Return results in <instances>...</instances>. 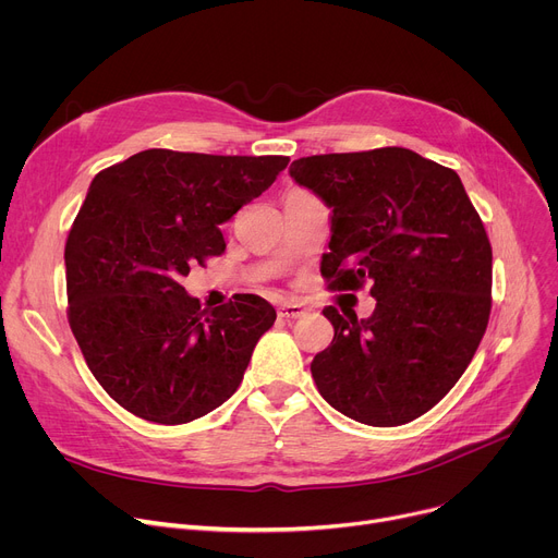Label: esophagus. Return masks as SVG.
Masks as SVG:
<instances>
[{
	"instance_id": "34e87169",
	"label": "esophagus",
	"mask_w": 558,
	"mask_h": 558,
	"mask_svg": "<svg viewBox=\"0 0 558 558\" xmlns=\"http://www.w3.org/2000/svg\"><path fill=\"white\" fill-rule=\"evenodd\" d=\"M307 312L301 307V305H296V303H282L280 307H278V316L280 318H284V320H294V318H303Z\"/></svg>"
}]
</instances>
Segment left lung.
Returning a JSON list of instances; mask_svg holds the SVG:
<instances>
[{"label":"left lung","mask_w":558,"mask_h":558,"mask_svg":"<svg viewBox=\"0 0 558 558\" xmlns=\"http://www.w3.org/2000/svg\"><path fill=\"white\" fill-rule=\"evenodd\" d=\"M291 179L332 208L320 274L371 284L366 320L324 314L332 343L312 362L318 393L373 427L423 416L471 364L490 316L493 251L457 171L402 146L299 158Z\"/></svg>","instance_id":"obj_1"}]
</instances>
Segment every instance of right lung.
<instances>
[{"label": "right lung", "instance_id": "obj_1", "mask_svg": "<svg viewBox=\"0 0 558 558\" xmlns=\"http://www.w3.org/2000/svg\"><path fill=\"white\" fill-rule=\"evenodd\" d=\"M287 162L146 149L95 175L65 244L68 320L87 368L126 412L181 425L238 391L276 310L255 294L201 310L181 282L226 251L219 226Z\"/></svg>", "mask_w": 558, "mask_h": 558}]
</instances>
